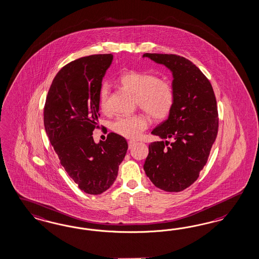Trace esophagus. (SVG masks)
Listing matches in <instances>:
<instances>
[{
	"label": "esophagus",
	"mask_w": 259,
	"mask_h": 259,
	"mask_svg": "<svg viewBox=\"0 0 259 259\" xmlns=\"http://www.w3.org/2000/svg\"><path fill=\"white\" fill-rule=\"evenodd\" d=\"M136 143H137V142H135V141H129V142H128V146H129V149H131V148L134 146Z\"/></svg>",
	"instance_id": "esophagus-1"
}]
</instances>
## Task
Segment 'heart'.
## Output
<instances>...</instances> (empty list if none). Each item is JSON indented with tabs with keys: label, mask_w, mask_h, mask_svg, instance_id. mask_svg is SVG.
Returning <instances> with one entry per match:
<instances>
[{
	"label": "heart",
	"mask_w": 259,
	"mask_h": 259,
	"mask_svg": "<svg viewBox=\"0 0 259 259\" xmlns=\"http://www.w3.org/2000/svg\"><path fill=\"white\" fill-rule=\"evenodd\" d=\"M118 83L125 89L136 95L139 106L155 119H162L168 116L174 106V91L167 81L159 79L156 75L140 71L122 72ZM109 91L103 84L98 94L101 109L108 107ZM149 121L142 115L118 116L112 123V129L116 134L127 139H137L147 128Z\"/></svg>",
	"instance_id": "heart-1"
}]
</instances>
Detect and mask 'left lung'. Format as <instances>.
Returning a JSON list of instances; mask_svg holds the SVG:
<instances>
[{
    "label": "left lung",
    "mask_w": 259,
    "mask_h": 259,
    "mask_svg": "<svg viewBox=\"0 0 259 259\" xmlns=\"http://www.w3.org/2000/svg\"><path fill=\"white\" fill-rule=\"evenodd\" d=\"M143 57L171 71L175 97L167 119L151 132L165 141L149 144L143 169L157 188L178 192L196 181L206 163L218 131L216 98L204 73L185 57L160 54Z\"/></svg>",
    "instance_id": "8db88e82"
}]
</instances>
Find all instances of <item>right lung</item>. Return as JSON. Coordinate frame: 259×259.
<instances>
[{
    "instance_id": "right-lung-1",
    "label": "right lung",
    "mask_w": 259,
    "mask_h": 259,
    "mask_svg": "<svg viewBox=\"0 0 259 259\" xmlns=\"http://www.w3.org/2000/svg\"><path fill=\"white\" fill-rule=\"evenodd\" d=\"M113 54L81 57L64 66L49 90L44 124L60 163L82 191L98 195L112 187L128 144L123 137L110 133L96 143L98 94Z\"/></svg>"
}]
</instances>
